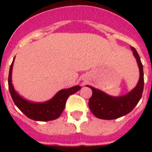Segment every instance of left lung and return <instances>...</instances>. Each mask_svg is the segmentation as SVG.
Wrapping results in <instances>:
<instances>
[{"mask_svg": "<svg viewBox=\"0 0 152 152\" xmlns=\"http://www.w3.org/2000/svg\"><path fill=\"white\" fill-rule=\"evenodd\" d=\"M137 60L140 70V78L137 86L128 94L119 97H113L106 94L94 88L88 86L92 90V96L90 98L88 106L92 113L96 117L102 119H114L125 116L131 112L142 97L144 89L143 66L138 52L131 47Z\"/></svg>", "mask_w": 152, "mask_h": 152, "instance_id": "1", "label": "left lung"}]
</instances>
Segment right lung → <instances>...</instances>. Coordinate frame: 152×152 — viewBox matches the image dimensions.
<instances>
[{
    "instance_id": "1",
    "label": "right lung",
    "mask_w": 152,
    "mask_h": 152,
    "mask_svg": "<svg viewBox=\"0 0 152 152\" xmlns=\"http://www.w3.org/2000/svg\"><path fill=\"white\" fill-rule=\"evenodd\" d=\"M14 61V60H13ZM13 61L12 62L8 76V88L10 95L15 105L18 107L27 117L36 121H50L61 116L64 110L67 99L70 95L73 94L80 89V86H75L73 88L64 89L58 91L57 94L52 100L45 103H36L24 100L19 96L14 91L11 83V74Z\"/></svg>"
}]
</instances>
